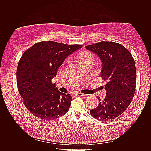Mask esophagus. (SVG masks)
<instances>
[{
	"mask_svg": "<svg viewBox=\"0 0 151 151\" xmlns=\"http://www.w3.org/2000/svg\"><path fill=\"white\" fill-rule=\"evenodd\" d=\"M76 96H86V94L81 93H76Z\"/></svg>",
	"mask_w": 151,
	"mask_h": 151,
	"instance_id": "esophagus-1",
	"label": "esophagus"
}]
</instances>
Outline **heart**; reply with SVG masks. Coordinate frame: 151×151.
<instances>
[{"label": "heart", "mask_w": 151, "mask_h": 151, "mask_svg": "<svg viewBox=\"0 0 151 151\" xmlns=\"http://www.w3.org/2000/svg\"><path fill=\"white\" fill-rule=\"evenodd\" d=\"M94 60V58L92 54L88 52H84L83 53H81L79 55V61L80 63L89 60Z\"/></svg>", "instance_id": "b5f03b06"}]
</instances>
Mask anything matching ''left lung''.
Instances as JSON below:
<instances>
[{
	"instance_id": "1",
	"label": "left lung",
	"mask_w": 151,
	"mask_h": 151,
	"mask_svg": "<svg viewBox=\"0 0 151 151\" xmlns=\"http://www.w3.org/2000/svg\"><path fill=\"white\" fill-rule=\"evenodd\" d=\"M87 50L97 54L102 62L101 77L105 82L106 96L90 109L91 116L102 121L115 119L124 112L133 99L136 88V68L131 53L122 45L100 42L88 45Z\"/></svg>"
}]
</instances>
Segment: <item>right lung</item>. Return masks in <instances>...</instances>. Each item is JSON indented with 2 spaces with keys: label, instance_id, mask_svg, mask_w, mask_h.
I'll return each instance as SVG.
<instances>
[{
  "label": "right lung",
  "instance_id": "obj_1",
  "mask_svg": "<svg viewBox=\"0 0 151 151\" xmlns=\"http://www.w3.org/2000/svg\"><path fill=\"white\" fill-rule=\"evenodd\" d=\"M81 45L40 42L22 54L17 68V86L26 108L41 120L57 119L69 109L70 94L60 93L52 83L65 58Z\"/></svg>",
  "mask_w": 151,
  "mask_h": 151
}]
</instances>
